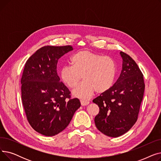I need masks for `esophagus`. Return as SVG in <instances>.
<instances>
[{
  "mask_svg": "<svg viewBox=\"0 0 161 161\" xmlns=\"http://www.w3.org/2000/svg\"><path fill=\"white\" fill-rule=\"evenodd\" d=\"M80 103H81V104L82 106H86L87 104H89V102L87 100H80Z\"/></svg>",
  "mask_w": 161,
  "mask_h": 161,
  "instance_id": "1",
  "label": "esophagus"
}]
</instances>
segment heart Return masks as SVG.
I'll use <instances>...</instances> for the list:
<instances>
[{
	"label": "heart",
	"mask_w": 161,
	"mask_h": 161,
	"mask_svg": "<svg viewBox=\"0 0 161 161\" xmlns=\"http://www.w3.org/2000/svg\"><path fill=\"white\" fill-rule=\"evenodd\" d=\"M70 63L72 66L61 68L60 78L71 89L77 87L83 78L84 81L73 92L75 97L88 99L95 91L102 94L113 86L117 66L111 57L89 50H81L72 57Z\"/></svg>",
	"instance_id": "obj_1"
}]
</instances>
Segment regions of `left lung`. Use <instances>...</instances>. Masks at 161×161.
<instances>
[{
  "label": "left lung",
  "mask_w": 161,
  "mask_h": 161,
  "mask_svg": "<svg viewBox=\"0 0 161 161\" xmlns=\"http://www.w3.org/2000/svg\"><path fill=\"white\" fill-rule=\"evenodd\" d=\"M121 74L111 89L93 99L99 107L95 117L97 128L110 137H118L129 131L138 119L145 83L138 64L121 52Z\"/></svg>",
  "instance_id": "8db88e82"
}]
</instances>
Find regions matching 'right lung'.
<instances>
[{
	"label": "right lung",
	"mask_w": 161,
	"mask_h": 161,
	"mask_svg": "<svg viewBox=\"0 0 161 161\" xmlns=\"http://www.w3.org/2000/svg\"><path fill=\"white\" fill-rule=\"evenodd\" d=\"M72 49L71 46H46L25 64L21 83L25 115L32 128L46 136L65 129L81 106L57 72L58 58Z\"/></svg>",
	"instance_id": "right-lung-1"
}]
</instances>
